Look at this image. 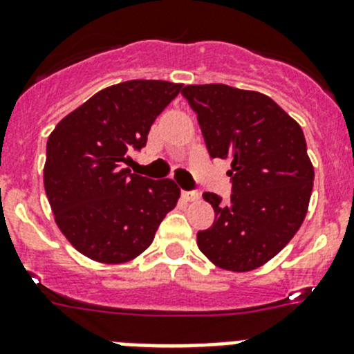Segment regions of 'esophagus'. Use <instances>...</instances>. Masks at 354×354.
<instances>
[{"label": "esophagus", "mask_w": 354, "mask_h": 354, "mask_svg": "<svg viewBox=\"0 0 354 354\" xmlns=\"http://www.w3.org/2000/svg\"><path fill=\"white\" fill-rule=\"evenodd\" d=\"M181 194H183V197L187 201H197L201 197L199 190H183V192H181Z\"/></svg>", "instance_id": "esophagus-1"}]
</instances>
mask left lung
<instances>
[{
    "instance_id": "1",
    "label": "left lung",
    "mask_w": 354,
    "mask_h": 354,
    "mask_svg": "<svg viewBox=\"0 0 354 354\" xmlns=\"http://www.w3.org/2000/svg\"><path fill=\"white\" fill-rule=\"evenodd\" d=\"M181 95L197 114L209 157L231 162V199L203 194L215 221L197 232V247L218 268H259L291 241L307 215L314 167L301 127L257 91L190 84Z\"/></svg>"
}]
</instances>
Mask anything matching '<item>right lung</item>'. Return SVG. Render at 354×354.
<instances>
[{
  "mask_svg": "<svg viewBox=\"0 0 354 354\" xmlns=\"http://www.w3.org/2000/svg\"><path fill=\"white\" fill-rule=\"evenodd\" d=\"M181 91L167 81H127L98 91L47 139L44 187L66 240L98 263H125L151 245L176 206L173 180L130 173L158 114Z\"/></svg>",
  "mask_w": 354,
  "mask_h": 354,
  "instance_id": "add662e5",
  "label": "right lung"
}]
</instances>
